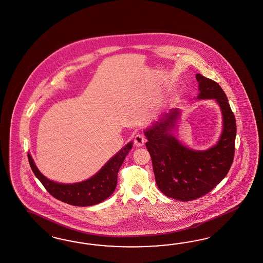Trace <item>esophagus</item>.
<instances>
[{"mask_svg":"<svg viewBox=\"0 0 263 263\" xmlns=\"http://www.w3.org/2000/svg\"><path fill=\"white\" fill-rule=\"evenodd\" d=\"M145 143V137L143 134H137L134 138V144L137 147H142Z\"/></svg>","mask_w":263,"mask_h":263,"instance_id":"34e87169","label":"esophagus"}]
</instances>
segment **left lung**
<instances>
[{
  "instance_id": "8db88e82",
  "label": "left lung",
  "mask_w": 263,
  "mask_h": 263,
  "mask_svg": "<svg viewBox=\"0 0 263 263\" xmlns=\"http://www.w3.org/2000/svg\"><path fill=\"white\" fill-rule=\"evenodd\" d=\"M200 94L197 99H214L220 106L223 130L215 146L195 151L181 144L171 132L179 117L177 108L164 114L159 122L145 131L158 189L175 200L190 201L210 193L231 167L235 155L236 119L227 96L215 81L196 74Z\"/></svg>"
}]
</instances>
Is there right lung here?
Returning a JSON list of instances; mask_svg holds the SVG:
<instances>
[{"instance_id": "1", "label": "right lung", "mask_w": 263, "mask_h": 263, "mask_svg": "<svg viewBox=\"0 0 263 263\" xmlns=\"http://www.w3.org/2000/svg\"><path fill=\"white\" fill-rule=\"evenodd\" d=\"M132 148V142L122 147L93 177L74 184H61L46 178L35 165L31 156L28 160L35 176L53 198L75 206H90L106 200L116 190L117 173Z\"/></svg>"}]
</instances>
